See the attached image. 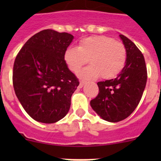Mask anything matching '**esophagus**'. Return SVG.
<instances>
[{
  "label": "esophagus",
  "mask_w": 161,
  "mask_h": 161,
  "mask_svg": "<svg viewBox=\"0 0 161 161\" xmlns=\"http://www.w3.org/2000/svg\"><path fill=\"white\" fill-rule=\"evenodd\" d=\"M85 81H80V85H79V88H82L85 85Z\"/></svg>",
  "instance_id": "1"
}]
</instances>
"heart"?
<instances>
[{
	"label": "heart",
	"instance_id": "b5f03b06",
	"mask_svg": "<svg viewBox=\"0 0 161 161\" xmlns=\"http://www.w3.org/2000/svg\"><path fill=\"white\" fill-rule=\"evenodd\" d=\"M64 61L72 72H77L86 64L90 65L78 72L81 79L114 77L123 70L126 60L124 45L106 36H92L80 42L77 47H70L64 52Z\"/></svg>",
	"mask_w": 161,
	"mask_h": 161
}]
</instances>
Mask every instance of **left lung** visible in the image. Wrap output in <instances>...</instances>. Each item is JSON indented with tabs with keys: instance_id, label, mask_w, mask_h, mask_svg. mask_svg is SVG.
Instances as JSON below:
<instances>
[{
	"instance_id": "obj_1",
	"label": "left lung",
	"mask_w": 161,
	"mask_h": 161,
	"mask_svg": "<svg viewBox=\"0 0 161 161\" xmlns=\"http://www.w3.org/2000/svg\"><path fill=\"white\" fill-rule=\"evenodd\" d=\"M126 51L124 68L116 78L97 83L98 95L91 107L102 119L117 123L130 116L139 105L147 82L144 57L136 44L119 35Z\"/></svg>"
}]
</instances>
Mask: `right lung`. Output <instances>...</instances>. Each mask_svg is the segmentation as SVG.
I'll list each match as a JSON object with an SVG mask.
<instances>
[{
	"mask_svg": "<svg viewBox=\"0 0 161 161\" xmlns=\"http://www.w3.org/2000/svg\"><path fill=\"white\" fill-rule=\"evenodd\" d=\"M73 35L44 30L24 44L14 64L15 94L25 112L37 122L54 123L63 119L79 81L64 61Z\"/></svg>",
	"mask_w": 161,
	"mask_h": 161,
	"instance_id": "obj_1",
	"label": "right lung"
}]
</instances>
